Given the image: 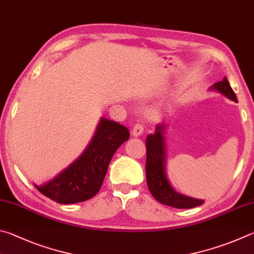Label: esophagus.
<instances>
[{
    "instance_id": "obj_1",
    "label": "esophagus",
    "mask_w": 254,
    "mask_h": 254,
    "mask_svg": "<svg viewBox=\"0 0 254 254\" xmlns=\"http://www.w3.org/2000/svg\"><path fill=\"white\" fill-rule=\"evenodd\" d=\"M143 132H144V127H143L142 124H140V123L134 124V127H133V128H132V135L140 136L143 134Z\"/></svg>"
}]
</instances>
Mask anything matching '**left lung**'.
Returning a JSON list of instances; mask_svg holds the SVG:
<instances>
[{"instance_id":"obj_1","label":"left lung","mask_w":254,"mask_h":254,"mask_svg":"<svg viewBox=\"0 0 254 254\" xmlns=\"http://www.w3.org/2000/svg\"><path fill=\"white\" fill-rule=\"evenodd\" d=\"M211 89L216 90L227 96L228 99L238 102L237 95L227 77L222 81L216 82ZM164 126L158 124L153 134L146 136V183L147 188L156 201L160 203L177 207V209H191L203 204V200L193 199V197L178 193L170 184L165 174V145H164Z\"/></svg>"}]
</instances>
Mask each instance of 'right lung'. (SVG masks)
I'll use <instances>...</instances> for the list:
<instances>
[{
    "mask_svg": "<svg viewBox=\"0 0 254 254\" xmlns=\"http://www.w3.org/2000/svg\"><path fill=\"white\" fill-rule=\"evenodd\" d=\"M127 128L111 120L101 119L93 139L79 159L53 180L35 188L58 203L72 204L93 197L102 187L110 161L122 143L128 140Z\"/></svg>",
    "mask_w": 254,
    "mask_h": 254,
    "instance_id": "right-lung-1",
    "label": "right lung"
}]
</instances>
